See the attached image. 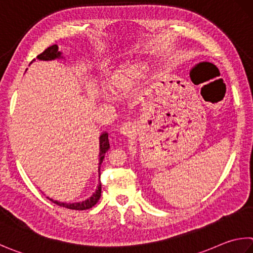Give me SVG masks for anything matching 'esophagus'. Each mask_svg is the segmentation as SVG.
I'll return each instance as SVG.
<instances>
[{"instance_id": "obj_1", "label": "esophagus", "mask_w": 253, "mask_h": 253, "mask_svg": "<svg viewBox=\"0 0 253 253\" xmlns=\"http://www.w3.org/2000/svg\"><path fill=\"white\" fill-rule=\"evenodd\" d=\"M134 130H135V126H134V124L130 122L124 123L121 126V132L125 136H129L131 132H134Z\"/></svg>"}]
</instances>
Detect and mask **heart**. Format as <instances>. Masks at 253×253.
Returning a JSON list of instances; mask_svg holds the SVG:
<instances>
[{
	"mask_svg": "<svg viewBox=\"0 0 253 253\" xmlns=\"http://www.w3.org/2000/svg\"><path fill=\"white\" fill-rule=\"evenodd\" d=\"M148 70V65L141 62L131 63L126 66H123L109 75L106 82L107 89L113 94L121 93L124 89H126L132 82L146 75Z\"/></svg>",
	"mask_w": 253,
	"mask_h": 253,
	"instance_id": "b5f03b06",
	"label": "heart"
}]
</instances>
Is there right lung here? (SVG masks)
I'll use <instances>...</instances> for the list:
<instances>
[{
	"instance_id": "1",
	"label": "right lung",
	"mask_w": 253,
	"mask_h": 253,
	"mask_svg": "<svg viewBox=\"0 0 253 253\" xmlns=\"http://www.w3.org/2000/svg\"><path fill=\"white\" fill-rule=\"evenodd\" d=\"M36 58L40 59V61H53V59H57V58H63L62 56V52L58 50V46L56 44L52 45V46L47 47L44 50L43 53H41L40 55L36 56ZM35 61V58L31 62V64ZM109 149V140H108V134L107 132H103L99 137V167H98V172L100 170V164L103 163V159L105 158V154L106 151ZM100 176V173H99ZM100 194H102V185L100 182L98 183V187L96 191L91 195L88 199H86L84 201H81V203H73V204H67V203H61V201L57 200H53L47 197V199H49L52 203L56 204L59 207H65L67 209H72V210H86L89 209L91 207L95 206L98 203V200L100 198Z\"/></svg>"
}]
</instances>
